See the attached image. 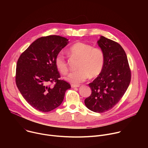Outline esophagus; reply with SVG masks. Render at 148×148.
<instances>
[{
    "label": "esophagus",
    "instance_id": "esophagus-1",
    "mask_svg": "<svg viewBox=\"0 0 148 148\" xmlns=\"http://www.w3.org/2000/svg\"><path fill=\"white\" fill-rule=\"evenodd\" d=\"M71 87L72 88H77V87H79V85H75V84H72L71 85Z\"/></svg>",
    "mask_w": 148,
    "mask_h": 148
}]
</instances>
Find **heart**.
I'll return each mask as SVG.
<instances>
[{
  "instance_id": "heart-1",
  "label": "heart",
  "mask_w": 148,
  "mask_h": 148,
  "mask_svg": "<svg viewBox=\"0 0 148 148\" xmlns=\"http://www.w3.org/2000/svg\"><path fill=\"white\" fill-rule=\"evenodd\" d=\"M70 53L80 58L76 71L70 73L65 79L74 84H79L88 79L90 75L95 77L102 71L105 56L102 50L99 47H93L91 45L77 42L69 49ZM55 64L62 73H67L69 69L65 56L62 53L57 54L55 58Z\"/></svg>"
}]
</instances>
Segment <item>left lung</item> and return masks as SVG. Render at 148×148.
Masks as SVG:
<instances>
[{
	"instance_id": "1",
	"label": "left lung",
	"mask_w": 148,
	"mask_h": 148,
	"mask_svg": "<svg viewBox=\"0 0 148 148\" xmlns=\"http://www.w3.org/2000/svg\"><path fill=\"white\" fill-rule=\"evenodd\" d=\"M98 45L105 56L103 70L88 85L92 92L84 102L91 111L102 113L112 109L121 100L131 82L127 56L117 42L101 36Z\"/></svg>"
}]
</instances>
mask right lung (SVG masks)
Returning a JSON list of instances; mask_svg holds the SVG:
<instances>
[{
    "label": "right lung",
    "mask_w": 148,
    "mask_h": 148,
    "mask_svg": "<svg viewBox=\"0 0 148 148\" xmlns=\"http://www.w3.org/2000/svg\"><path fill=\"white\" fill-rule=\"evenodd\" d=\"M69 40L56 35L35 40L19 57L16 65V86L25 100L34 109L47 112L64 99L69 83L60 79L55 58ZM55 83L51 86L50 83Z\"/></svg>",
    "instance_id": "right-lung-1"
}]
</instances>
